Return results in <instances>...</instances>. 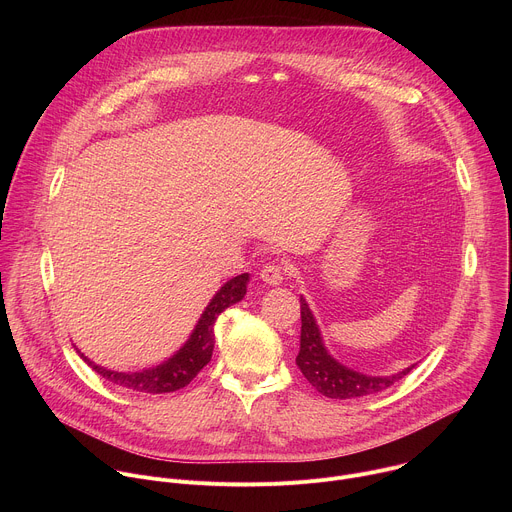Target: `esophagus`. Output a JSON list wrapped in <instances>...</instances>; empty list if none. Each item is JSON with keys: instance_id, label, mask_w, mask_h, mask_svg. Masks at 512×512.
Here are the masks:
<instances>
[{"instance_id": "obj_1", "label": "esophagus", "mask_w": 512, "mask_h": 512, "mask_svg": "<svg viewBox=\"0 0 512 512\" xmlns=\"http://www.w3.org/2000/svg\"><path fill=\"white\" fill-rule=\"evenodd\" d=\"M261 279L269 285H279L283 281V275H285V267L281 263H267L263 269H261Z\"/></svg>"}]
</instances>
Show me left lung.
I'll list each match as a JSON object with an SVG mask.
<instances>
[{"mask_svg":"<svg viewBox=\"0 0 512 512\" xmlns=\"http://www.w3.org/2000/svg\"><path fill=\"white\" fill-rule=\"evenodd\" d=\"M300 308H302V342H300V352H298V367L304 373V377L310 381V385L330 397V399H356L364 395H375L379 391H385L415 367H409L397 375L391 377H369L356 371H350L342 367L340 362H336L324 348L320 330L316 326V320L306 304L304 298H300Z\"/></svg>","mask_w":512,"mask_h":512,"instance_id":"obj_1","label":"left lung"}]
</instances>
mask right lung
I'll return each instance as SVG.
<instances>
[{"instance_id": "right-lung-1", "label": "right lung", "mask_w": 512, "mask_h": 512, "mask_svg": "<svg viewBox=\"0 0 512 512\" xmlns=\"http://www.w3.org/2000/svg\"><path fill=\"white\" fill-rule=\"evenodd\" d=\"M247 281H249V275L243 273L233 277L218 289V294L212 298V302L200 316L190 340L170 360H166L156 369H148L141 373H115L99 367V364L91 362L87 356L83 354L81 356L95 373H99L109 383L123 387L127 391L154 393V395L178 391L186 387L208 364L214 348V322L218 316H221V312H225L229 306L243 300V296L247 294Z\"/></svg>"}]
</instances>
